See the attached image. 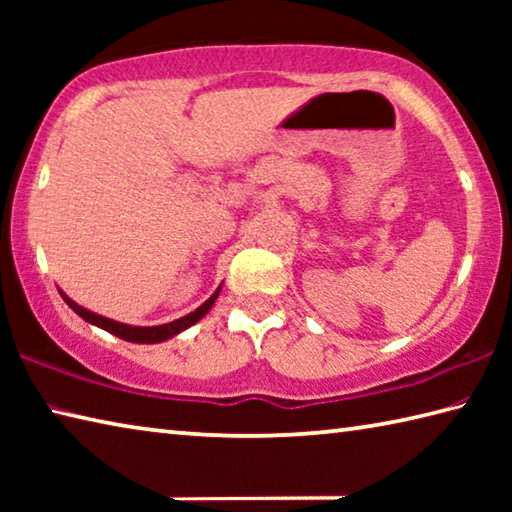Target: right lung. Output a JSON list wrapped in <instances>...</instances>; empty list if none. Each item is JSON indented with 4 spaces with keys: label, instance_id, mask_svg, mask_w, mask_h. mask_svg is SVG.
<instances>
[{
    "label": "right lung",
    "instance_id": "right-lung-1",
    "mask_svg": "<svg viewBox=\"0 0 512 512\" xmlns=\"http://www.w3.org/2000/svg\"><path fill=\"white\" fill-rule=\"evenodd\" d=\"M221 289H216L210 298H207L201 307H198L196 311H192V314H187L183 318L173 320V323H167V325H158V327H133V325H124V323H117V320H110V318H103L99 314H92V311L83 309L81 305H76L74 300H69L63 291H60V296H63V300L67 302L69 307H72L76 314H79L83 320H88V323L97 325L101 329H106V332L119 336V339L124 341H131V343H162L171 339V336H176L183 332V329L192 327L194 323H198L207 311H210V307L214 305L216 296H219Z\"/></svg>",
    "mask_w": 512,
    "mask_h": 512
}]
</instances>
